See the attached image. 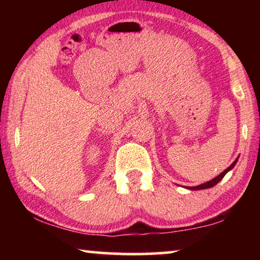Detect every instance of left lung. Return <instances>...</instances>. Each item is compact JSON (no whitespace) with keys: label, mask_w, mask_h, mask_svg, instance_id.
<instances>
[{"label":"left lung","mask_w":260,"mask_h":260,"mask_svg":"<svg viewBox=\"0 0 260 260\" xmlns=\"http://www.w3.org/2000/svg\"><path fill=\"white\" fill-rule=\"evenodd\" d=\"M237 159H239V157L236 158V159L233 161V164L230 166V167H227V169L223 171L222 173H220L218 177H215L214 179H212V180H210V181H208V182H205V183H202V184H200V186H195V187H186L187 189H190V190H201V189H208V188H211V187H213V186H215V184H217L220 180H222V178L225 177L226 175V173H228L230 172V171L233 169V167L235 166V164L237 162Z\"/></svg>","instance_id":"obj_1"}]
</instances>
